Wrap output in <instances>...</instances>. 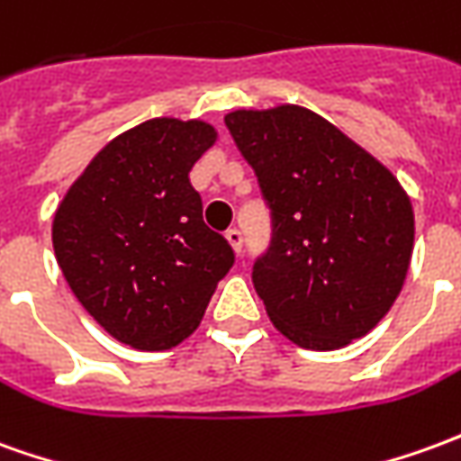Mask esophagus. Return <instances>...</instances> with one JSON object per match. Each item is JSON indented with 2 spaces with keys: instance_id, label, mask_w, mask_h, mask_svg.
I'll return each mask as SVG.
<instances>
[{
  "instance_id": "34e87169",
  "label": "esophagus",
  "mask_w": 461,
  "mask_h": 461,
  "mask_svg": "<svg viewBox=\"0 0 461 461\" xmlns=\"http://www.w3.org/2000/svg\"><path fill=\"white\" fill-rule=\"evenodd\" d=\"M227 240H230V244L234 247V252H241V244H244V234H241V230H237V227L227 230Z\"/></svg>"
}]
</instances>
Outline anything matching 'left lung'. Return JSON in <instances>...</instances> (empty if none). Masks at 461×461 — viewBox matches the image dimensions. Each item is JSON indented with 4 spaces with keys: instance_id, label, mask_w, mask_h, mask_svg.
Segmentation results:
<instances>
[{
    "instance_id": "obj_1",
    "label": "left lung",
    "mask_w": 461,
    "mask_h": 461,
    "mask_svg": "<svg viewBox=\"0 0 461 461\" xmlns=\"http://www.w3.org/2000/svg\"><path fill=\"white\" fill-rule=\"evenodd\" d=\"M272 217L252 282L276 330L339 349L375 330L410 269L414 212L394 175L320 114L294 104L224 117Z\"/></svg>"
}]
</instances>
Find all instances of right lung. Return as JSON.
Masks as SVG:
<instances>
[{
  "label": "right lung",
  "mask_w": 461,
  "mask_h": 461,
  "mask_svg": "<svg viewBox=\"0 0 461 461\" xmlns=\"http://www.w3.org/2000/svg\"><path fill=\"white\" fill-rule=\"evenodd\" d=\"M214 140L199 119H149L109 141L54 214V254L74 297L134 349L186 339L234 264L189 182Z\"/></svg>",
  "instance_id": "right-lung-1"
}]
</instances>
